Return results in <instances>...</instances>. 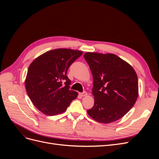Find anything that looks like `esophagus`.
<instances>
[{"instance_id": "34e87169", "label": "esophagus", "mask_w": 159, "mask_h": 159, "mask_svg": "<svg viewBox=\"0 0 159 159\" xmlns=\"http://www.w3.org/2000/svg\"><path fill=\"white\" fill-rule=\"evenodd\" d=\"M79 94H80V95L81 96V97H85V96H86V95H88L87 92H85V91H84L83 93H80Z\"/></svg>"}]
</instances>
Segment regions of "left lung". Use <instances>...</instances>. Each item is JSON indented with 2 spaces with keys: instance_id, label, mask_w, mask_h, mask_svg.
I'll return each instance as SVG.
<instances>
[{
  "instance_id": "left-lung-1",
  "label": "left lung",
  "mask_w": 159,
  "mask_h": 159,
  "mask_svg": "<svg viewBox=\"0 0 159 159\" xmlns=\"http://www.w3.org/2000/svg\"><path fill=\"white\" fill-rule=\"evenodd\" d=\"M84 57L93 75V107L88 110L96 121L110 123L127 114L139 95L138 78L133 67L113 54L86 52Z\"/></svg>"
}]
</instances>
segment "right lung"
<instances>
[{"instance_id": "add662e5", "label": "right lung", "mask_w": 159, "mask_h": 159, "mask_svg": "<svg viewBox=\"0 0 159 159\" xmlns=\"http://www.w3.org/2000/svg\"><path fill=\"white\" fill-rule=\"evenodd\" d=\"M82 51L58 48L37 57L28 67L25 87L34 105L44 114L64 113L78 92L70 89L67 71Z\"/></svg>"}]
</instances>
